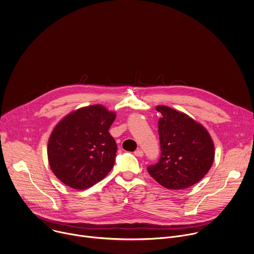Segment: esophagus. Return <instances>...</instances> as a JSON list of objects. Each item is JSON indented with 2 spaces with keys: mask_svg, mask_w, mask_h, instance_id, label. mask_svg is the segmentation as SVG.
<instances>
[{
  "mask_svg": "<svg viewBox=\"0 0 254 254\" xmlns=\"http://www.w3.org/2000/svg\"><path fill=\"white\" fill-rule=\"evenodd\" d=\"M134 155L137 156V157H142L143 156V151L140 150V149H137L134 151Z\"/></svg>",
  "mask_w": 254,
  "mask_h": 254,
  "instance_id": "1",
  "label": "esophagus"
}]
</instances>
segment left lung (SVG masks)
<instances>
[{"label":"left lung","instance_id":"left-lung-1","mask_svg":"<svg viewBox=\"0 0 254 254\" xmlns=\"http://www.w3.org/2000/svg\"><path fill=\"white\" fill-rule=\"evenodd\" d=\"M161 155L147 167L150 176L161 186L182 190L198 183L210 170L215 147L208 130L184 113L157 106Z\"/></svg>","mask_w":254,"mask_h":254}]
</instances>
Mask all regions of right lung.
I'll return each mask as SVG.
<instances>
[{"instance_id": "obj_1", "label": "right lung", "mask_w": 254, "mask_h": 254, "mask_svg": "<svg viewBox=\"0 0 254 254\" xmlns=\"http://www.w3.org/2000/svg\"><path fill=\"white\" fill-rule=\"evenodd\" d=\"M115 119L114 112L93 105L72 112L57 124L48 140L47 156L62 183L84 190L112 170L118 147L109 128Z\"/></svg>"}]
</instances>
